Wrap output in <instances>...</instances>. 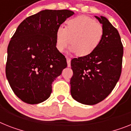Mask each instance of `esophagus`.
Returning <instances> with one entry per match:
<instances>
[{"mask_svg":"<svg viewBox=\"0 0 131 131\" xmlns=\"http://www.w3.org/2000/svg\"><path fill=\"white\" fill-rule=\"evenodd\" d=\"M71 59L69 58V57H67V66L68 67H71Z\"/></svg>","mask_w":131,"mask_h":131,"instance_id":"1","label":"esophagus"}]
</instances>
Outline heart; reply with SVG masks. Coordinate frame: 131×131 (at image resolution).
I'll return each instance as SVG.
<instances>
[{
    "mask_svg": "<svg viewBox=\"0 0 131 131\" xmlns=\"http://www.w3.org/2000/svg\"><path fill=\"white\" fill-rule=\"evenodd\" d=\"M103 35V26L94 19L84 15L75 16L66 21V27H57L56 48L59 52H63L71 43V52L80 57H86L99 47Z\"/></svg>",
    "mask_w": 131,
    "mask_h": 131,
    "instance_id": "heart-1",
    "label": "heart"
}]
</instances>
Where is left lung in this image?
I'll return each instance as SVG.
<instances>
[{"label":"left lung","instance_id":"1","mask_svg":"<svg viewBox=\"0 0 131 131\" xmlns=\"http://www.w3.org/2000/svg\"><path fill=\"white\" fill-rule=\"evenodd\" d=\"M103 25L104 35L94 52L71 60L72 98L84 105H93L111 93L121 74L123 47L119 33L108 20L95 16Z\"/></svg>","mask_w":131,"mask_h":131}]
</instances>
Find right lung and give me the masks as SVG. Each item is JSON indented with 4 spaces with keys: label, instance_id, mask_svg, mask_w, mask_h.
I'll return each instance as SVG.
<instances>
[{
    "label": "right lung",
    "instance_id": "add662e5",
    "mask_svg": "<svg viewBox=\"0 0 131 131\" xmlns=\"http://www.w3.org/2000/svg\"><path fill=\"white\" fill-rule=\"evenodd\" d=\"M74 15L69 10H44L25 18L7 49L6 76L16 96L28 104H38L52 93V83L67 67L57 50L58 26Z\"/></svg>",
    "mask_w": 131,
    "mask_h": 131
}]
</instances>
